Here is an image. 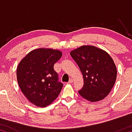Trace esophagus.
I'll use <instances>...</instances> for the list:
<instances>
[{"label": "esophagus", "mask_w": 132, "mask_h": 132, "mask_svg": "<svg viewBox=\"0 0 132 132\" xmlns=\"http://www.w3.org/2000/svg\"><path fill=\"white\" fill-rule=\"evenodd\" d=\"M69 82V84H71V83L73 82V79L71 78L70 79H69V82Z\"/></svg>", "instance_id": "esophagus-1"}]
</instances>
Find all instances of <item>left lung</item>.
Masks as SVG:
<instances>
[{
  "label": "left lung",
  "mask_w": 132,
  "mask_h": 132,
  "mask_svg": "<svg viewBox=\"0 0 132 132\" xmlns=\"http://www.w3.org/2000/svg\"><path fill=\"white\" fill-rule=\"evenodd\" d=\"M84 78V86L79 94L91 102L106 97L114 86L117 68L106 51L94 46L84 45L70 52Z\"/></svg>",
  "instance_id": "left-lung-1"
}]
</instances>
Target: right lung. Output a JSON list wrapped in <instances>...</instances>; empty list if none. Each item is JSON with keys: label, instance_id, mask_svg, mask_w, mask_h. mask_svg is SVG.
Returning <instances> with one entry per match:
<instances>
[{"label": "right lung", "instance_id": "add662e5", "mask_svg": "<svg viewBox=\"0 0 132 132\" xmlns=\"http://www.w3.org/2000/svg\"><path fill=\"white\" fill-rule=\"evenodd\" d=\"M61 56V51L57 50L38 48L28 53L18 65L16 78L20 88L35 105L45 107L60 94L63 84L58 82L53 66Z\"/></svg>", "mask_w": 132, "mask_h": 132}]
</instances>
